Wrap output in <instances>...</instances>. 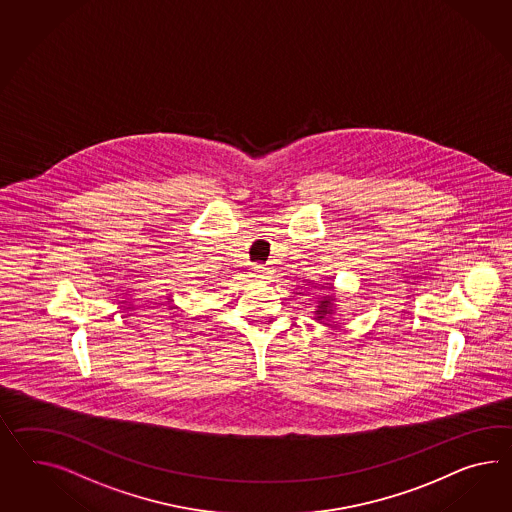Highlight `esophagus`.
I'll return each instance as SVG.
<instances>
[{
  "instance_id": "obj_1",
  "label": "esophagus",
  "mask_w": 512,
  "mask_h": 512,
  "mask_svg": "<svg viewBox=\"0 0 512 512\" xmlns=\"http://www.w3.org/2000/svg\"><path fill=\"white\" fill-rule=\"evenodd\" d=\"M251 272H253V277H259V279H268L270 274H272V270L268 266H264V264H253Z\"/></svg>"
}]
</instances>
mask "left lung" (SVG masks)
Returning a JSON list of instances; mask_svg holds the SVG:
<instances>
[{
  "instance_id": "1",
  "label": "left lung",
  "mask_w": 512,
  "mask_h": 512,
  "mask_svg": "<svg viewBox=\"0 0 512 512\" xmlns=\"http://www.w3.org/2000/svg\"><path fill=\"white\" fill-rule=\"evenodd\" d=\"M328 304H330V302H322V311H326V309H328Z\"/></svg>"
}]
</instances>
